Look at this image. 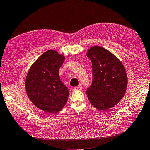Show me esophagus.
I'll list each match as a JSON object with an SVG mask.
<instances>
[{
	"mask_svg": "<svg viewBox=\"0 0 150 150\" xmlns=\"http://www.w3.org/2000/svg\"><path fill=\"white\" fill-rule=\"evenodd\" d=\"M82 89V86L81 85H79L78 86H76V87L74 88V90L76 91V90H81Z\"/></svg>",
	"mask_w": 150,
	"mask_h": 150,
	"instance_id": "obj_1",
	"label": "esophagus"
}]
</instances>
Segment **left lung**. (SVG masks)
Returning a JSON list of instances; mask_svg holds the SVG:
<instances>
[{
    "label": "left lung",
    "instance_id": "1",
    "mask_svg": "<svg viewBox=\"0 0 150 150\" xmlns=\"http://www.w3.org/2000/svg\"><path fill=\"white\" fill-rule=\"evenodd\" d=\"M86 56L93 67L92 84L86 91L89 101L99 110L114 107L123 98L128 86L124 66L115 55L100 46L91 47Z\"/></svg>",
    "mask_w": 150,
    "mask_h": 150
}]
</instances>
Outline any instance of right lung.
<instances>
[{
    "label": "right lung",
    "instance_id": "obj_1",
    "mask_svg": "<svg viewBox=\"0 0 150 150\" xmlns=\"http://www.w3.org/2000/svg\"><path fill=\"white\" fill-rule=\"evenodd\" d=\"M64 59L65 56L55 50H48L37 59L27 73V95L34 106L44 112L56 113L67 101L69 90L59 75Z\"/></svg>",
    "mask_w": 150,
    "mask_h": 150
}]
</instances>
